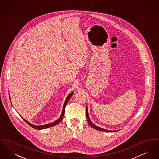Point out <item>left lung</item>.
Listing matches in <instances>:
<instances>
[{
    "instance_id": "1",
    "label": "left lung",
    "mask_w": 159,
    "mask_h": 159,
    "mask_svg": "<svg viewBox=\"0 0 159 159\" xmlns=\"http://www.w3.org/2000/svg\"><path fill=\"white\" fill-rule=\"evenodd\" d=\"M86 118H87V120L89 123V125L91 126V127H92L93 128L97 130H99L100 131H105V132H116L117 130H107V129H104L103 128H101L98 126H97L96 125H95L92 121H91L89 117V115H88V108L86 107Z\"/></svg>"
}]
</instances>
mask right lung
Segmentation results:
<instances>
[{
  "label": "right lung",
  "instance_id": "right-lung-1",
  "mask_svg": "<svg viewBox=\"0 0 159 159\" xmlns=\"http://www.w3.org/2000/svg\"><path fill=\"white\" fill-rule=\"evenodd\" d=\"M73 92H71L69 95H68V97H67V98L66 99L65 102H64V106H63V108H62V113L61 114L60 117L58 119H57L56 121H53L52 123H51L49 124H46V125H41V126H36V125H32L31 123H30V122H29L27 120H25V119H23V120L24 121H25L29 126H30L31 127L33 128L36 129H43L48 128H50V127H52L53 126H55L57 125V124H58L60 122L62 119H63V117H64V112H65V108H66V106L67 105V102H68V100L70 99V98L71 97V96L73 95ZM9 98H10V96H9Z\"/></svg>",
  "mask_w": 159,
  "mask_h": 159
}]
</instances>
